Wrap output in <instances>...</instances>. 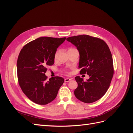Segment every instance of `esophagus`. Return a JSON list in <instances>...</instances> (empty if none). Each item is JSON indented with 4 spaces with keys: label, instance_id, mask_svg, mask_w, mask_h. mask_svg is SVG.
<instances>
[{
    "label": "esophagus",
    "instance_id": "esophagus-1",
    "mask_svg": "<svg viewBox=\"0 0 133 133\" xmlns=\"http://www.w3.org/2000/svg\"><path fill=\"white\" fill-rule=\"evenodd\" d=\"M72 79H71V78H66L65 79V82H69V81H70V80H71Z\"/></svg>",
    "mask_w": 133,
    "mask_h": 133
}]
</instances>
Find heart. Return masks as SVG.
I'll use <instances>...</instances> for the list:
<instances>
[{"mask_svg":"<svg viewBox=\"0 0 133 133\" xmlns=\"http://www.w3.org/2000/svg\"><path fill=\"white\" fill-rule=\"evenodd\" d=\"M58 53H59V50H57V51H56V53H55V55H54V57H55V58H57V56H58Z\"/></svg>","mask_w":133,"mask_h":133,"instance_id":"1","label":"heart"}]
</instances>
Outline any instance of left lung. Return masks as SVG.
<instances>
[{"mask_svg":"<svg viewBox=\"0 0 133 133\" xmlns=\"http://www.w3.org/2000/svg\"><path fill=\"white\" fill-rule=\"evenodd\" d=\"M66 41L79 51L80 73L89 76L86 82L79 76L75 78L78 83L74 90L75 96L85 103L97 101L106 93L114 74L109 48L103 40L88 35L71 37Z\"/></svg>","mask_w":133,"mask_h":133,"instance_id":"left-lung-1","label":"left lung"}]
</instances>
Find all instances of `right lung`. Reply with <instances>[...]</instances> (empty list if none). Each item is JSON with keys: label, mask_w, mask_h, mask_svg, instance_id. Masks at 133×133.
<instances>
[{"label": "right lung", "mask_w": 133, "mask_h": 133, "mask_svg": "<svg viewBox=\"0 0 133 133\" xmlns=\"http://www.w3.org/2000/svg\"><path fill=\"white\" fill-rule=\"evenodd\" d=\"M66 38L41 37L23 46L17 64L19 85L32 102L46 105L54 100L64 80L55 76L46 80V66L54 63L57 48Z\"/></svg>", "instance_id": "1"}]
</instances>
